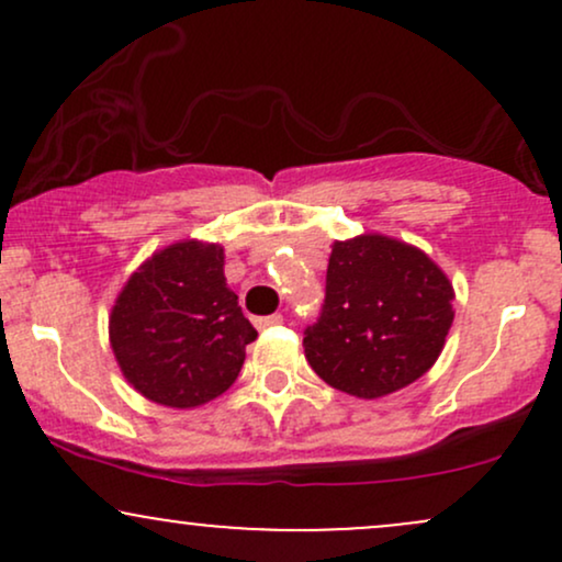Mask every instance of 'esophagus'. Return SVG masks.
<instances>
[{
	"label": "esophagus",
	"instance_id": "esophagus-1",
	"mask_svg": "<svg viewBox=\"0 0 562 562\" xmlns=\"http://www.w3.org/2000/svg\"><path fill=\"white\" fill-rule=\"evenodd\" d=\"M254 325L259 327V330H267V327H277V325H282V314H269V317H259V319H254Z\"/></svg>",
	"mask_w": 562,
	"mask_h": 562
}]
</instances>
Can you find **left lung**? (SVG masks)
<instances>
[{"mask_svg": "<svg viewBox=\"0 0 562 562\" xmlns=\"http://www.w3.org/2000/svg\"><path fill=\"white\" fill-rule=\"evenodd\" d=\"M454 288L417 245L364 232L335 240L322 317L303 351L333 389L383 398L423 378L441 357Z\"/></svg>", "mask_w": 562, "mask_h": 562, "instance_id": "left-lung-1", "label": "left lung"}]
</instances>
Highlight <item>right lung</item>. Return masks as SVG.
<instances>
[{
    "label": "right lung",
    "instance_id": "1",
    "mask_svg": "<svg viewBox=\"0 0 562 562\" xmlns=\"http://www.w3.org/2000/svg\"><path fill=\"white\" fill-rule=\"evenodd\" d=\"M108 335L126 383L171 409L214 402L237 380L256 327L224 277L218 243L156 250L115 295Z\"/></svg>",
    "mask_w": 562,
    "mask_h": 562
}]
</instances>
